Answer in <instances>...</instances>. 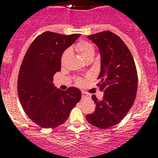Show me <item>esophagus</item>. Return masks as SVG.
Returning a JSON list of instances; mask_svg holds the SVG:
<instances>
[{
	"mask_svg": "<svg viewBox=\"0 0 158 158\" xmlns=\"http://www.w3.org/2000/svg\"><path fill=\"white\" fill-rule=\"evenodd\" d=\"M91 97V96L89 94H87V93H84V92H82V98H90Z\"/></svg>",
	"mask_w": 158,
	"mask_h": 158,
	"instance_id": "34e87169",
	"label": "esophagus"
}]
</instances>
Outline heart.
<instances>
[{
  "instance_id": "heart-1",
  "label": "heart",
  "mask_w": 158,
  "mask_h": 158,
  "mask_svg": "<svg viewBox=\"0 0 158 158\" xmlns=\"http://www.w3.org/2000/svg\"><path fill=\"white\" fill-rule=\"evenodd\" d=\"M76 51L79 53V54L81 55V57L82 58V59L85 61V60L88 59L89 58H93L95 55V49L92 43H89V42L83 41L78 43L77 44L75 47ZM69 51H65L62 56V63H64L65 61V59L67 58L68 55H69ZM77 84L79 85H81L83 83V81L81 79H77Z\"/></svg>"
}]
</instances>
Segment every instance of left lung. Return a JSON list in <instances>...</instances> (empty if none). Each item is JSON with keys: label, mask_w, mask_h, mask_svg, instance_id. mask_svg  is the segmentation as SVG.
<instances>
[{"label": "left lung", "mask_w": 158, "mask_h": 158, "mask_svg": "<svg viewBox=\"0 0 158 158\" xmlns=\"http://www.w3.org/2000/svg\"><path fill=\"white\" fill-rule=\"evenodd\" d=\"M99 48L100 71L98 86L104 93L103 100L95 95L93 114L86 119L96 127L106 129L115 126L125 117L134 104L138 89V75L131 51L120 38L109 31L88 36Z\"/></svg>", "instance_id": "left-lung-1"}]
</instances>
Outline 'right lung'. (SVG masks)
I'll return each instance as SVG.
<instances>
[{
	"mask_svg": "<svg viewBox=\"0 0 158 158\" xmlns=\"http://www.w3.org/2000/svg\"><path fill=\"white\" fill-rule=\"evenodd\" d=\"M80 35L44 32L23 58L17 82L19 101L29 118L41 127H56L65 123L81 98L77 88L62 91L53 82L54 75L61 70L62 54Z\"/></svg>",
	"mask_w": 158,
	"mask_h": 158,
	"instance_id": "add662e5",
	"label": "right lung"
}]
</instances>
